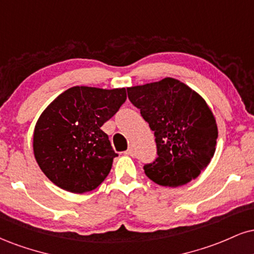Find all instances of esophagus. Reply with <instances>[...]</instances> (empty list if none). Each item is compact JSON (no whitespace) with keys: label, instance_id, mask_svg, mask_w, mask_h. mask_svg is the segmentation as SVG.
Wrapping results in <instances>:
<instances>
[{"label":"esophagus","instance_id":"34e87169","mask_svg":"<svg viewBox=\"0 0 254 254\" xmlns=\"http://www.w3.org/2000/svg\"><path fill=\"white\" fill-rule=\"evenodd\" d=\"M125 155H129V156H132V155H133V146L132 145H129V148H127V151H125Z\"/></svg>","mask_w":254,"mask_h":254}]
</instances>
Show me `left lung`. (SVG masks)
<instances>
[{
    "label": "left lung",
    "mask_w": 254,
    "mask_h": 254,
    "mask_svg": "<svg viewBox=\"0 0 254 254\" xmlns=\"http://www.w3.org/2000/svg\"><path fill=\"white\" fill-rule=\"evenodd\" d=\"M156 138L158 157L145 164V175L163 187L196 179L214 156L218 127L200 94L174 78L127 87Z\"/></svg>",
    "instance_id": "1"
}]
</instances>
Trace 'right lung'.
Masks as SVG:
<instances>
[{
    "instance_id": "add662e5",
    "label": "right lung",
    "mask_w": 254,
    "mask_h": 254,
    "mask_svg": "<svg viewBox=\"0 0 254 254\" xmlns=\"http://www.w3.org/2000/svg\"><path fill=\"white\" fill-rule=\"evenodd\" d=\"M125 100V88L74 86L59 94L36 122L33 150L54 185L74 194L96 189L118 156L100 129Z\"/></svg>"
}]
</instances>
